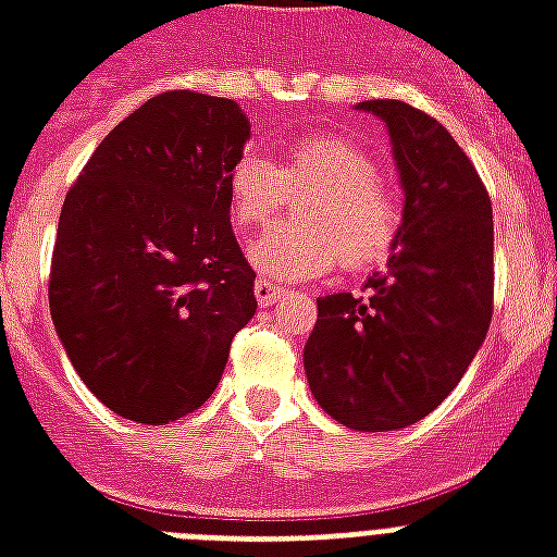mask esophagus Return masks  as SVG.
<instances>
[{
  "label": "esophagus",
  "mask_w": 557,
  "mask_h": 557,
  "mask_svg": "<svg viewBox=\"0 0 557 557\" xmlns=\"http://www.w3.org/2000/svg\"><path fill=\"white\" fill-rule=\"evenodd\" d=\"M283 292H286V288L274 286V283H269V280H257V283H253V295H257V304H260L262 309L274 304Z\"/></svg>",
  "instance_id": "34e87169"
}]
</instances>
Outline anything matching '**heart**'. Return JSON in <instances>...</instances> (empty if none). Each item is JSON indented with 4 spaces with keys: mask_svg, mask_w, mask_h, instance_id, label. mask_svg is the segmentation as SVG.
Wrapping results in <instances>:
<instances>
[{
    "mask_svg": "<svg viewBox=\"0 0 557 557\" xmlns=\"http://www.w3.org/2000/svg\"><path fill=\"white\" fill-rule=\"evenodd\" d=\"M288 201H304L297 225L251 245V265L274 280L361 271L387 260L401 231V201L379 182V164L358 144L318 135L292 144L277 164L245 156L227 173V208L243 231H265Z\"/></svg>",
    "mask_w": 557,
    "mask_h": 557,
    "instance_id": "b5f03b06",
    "label": "heart"
}]
</instances>
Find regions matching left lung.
I'll return each mask as SVG.
<instances>
[{"label":"left lung","instance_id":"8db88e82","mask_svg":"<svg viewBox=\"0 0 557 557\" xmlns=\"http://www.w3.org/2000/svg\"><path fill=\"white\" fill-rule=\"evenodd\" d=\"M356 109L384 121L405 193L401 231L367 297L318 300L304 347L314 401L352 431H398L448 398L492 323V201L454 135L401 100Z\"/></svg>","mask_w":557,"mask_h":557}]
</instances>
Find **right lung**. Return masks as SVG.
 <instances>
[{
  "instance_id": "right-lung-1",
  "label": "right lung",
  "mask_w": 557,
  "mask_h": 557,
  "mask_svg": "<svg viewBox=\"0 0 557 557\" xmlns=\"http://www.w3.org/2000/svg\"><path fill=\"white\" fill-rule=\"evenodd\" d=\"M248 138L236 100L164 91L100 141L65 196L51 321L83 384L124 419L168 424L205 405L257 312L227 208Z\"/></svg>"
}]
</instances>
